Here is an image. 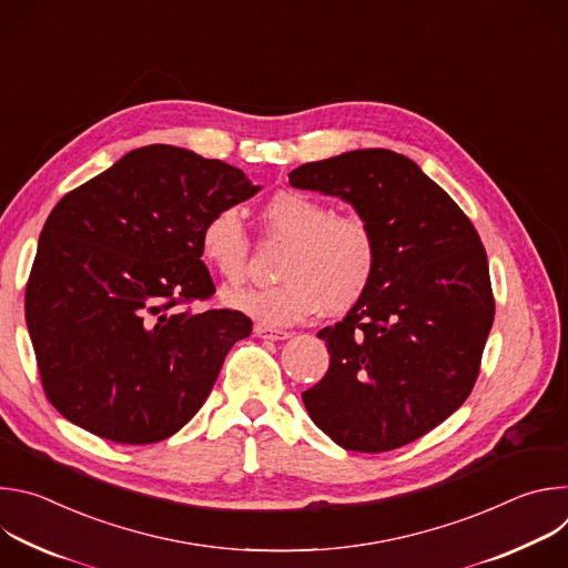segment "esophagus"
Segmentation results:
<instances>
[{
  "mask_svg": "<svg viewBox=\"0 0 568 568\" xmlns=\"http://www.w3.org/2000/svg\"><path fill=\"white\" fill-rule=\"evenodd\" d=\"M254 333H256V337H261V339H270V342H283V339H287L290 337V333L287 331H278V328H270V326H258L254 328Z\"/></svg>",
  "mask_w": 568,
  "mask_h": 568,
  "instance_id": "esophagus-1",
  "label": "esophagus"
}]
</instances>
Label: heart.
I'll return each mask as SVG.
<instances>
[{"label": "heart", "instance_id": "heart-1", "mask_svg": "<svg viewBox=\"0 0 568 568\" xmlns=\"http://www.w3.org/2000/svg\"><path fill=\"white\" fill-rule=\"evenodd\" d=\"M265 231L285 240L278 256V283L242 287L226 303L267 326H292L323 310L344 314L371 290L379 242L371 222L333 209L301 191H278L261 209ZM200 256L226 283L242 281L250 263V235L231 206L213 211L200 229Z\"/></svg>", "mask_w": 568, "mask_h": 568}]
</instances>
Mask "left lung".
<instances>
[{
    "mask_svg": "<svg viewBox=\"0 0 568 568\" xmlns=\"http://www.w3.org/2000/svg\"><path fill=\"white\" fill-rule=\"evenodd\" d=\"M290 184L346 200L379 242L368 294L318 331L331 368L303 390L305 409L344 449L409 445L449 418L478 377L495 321L480 237L458 204L393 150L312 161Z\"/></svg>",
    "mask_w": 568,
    "mask_h": 568,
    "instance_id": "left-lung-1",
    "label": "left lung"
}]
</instances>
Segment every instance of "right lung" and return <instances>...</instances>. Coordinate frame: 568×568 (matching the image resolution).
Instances as JSON below:
<instances>
[{
    "instance_id": "obj_1",
    "label": "right lung",
    "mask_w": 568,
    "mask_h": 568,
    "mask_svg": "<svg viewBox=\"0 0 568 568\" xmlns=\"http://www.w3.org/2000/svg\"><path fill=\"white\" fill-rule=\"evenodd\" d=\"M258 191L220 159L154 143L53 206L24 312L42 388L69 423L150 445L200 412L226 353L252 333L237 310L193 312L215 294L200 229Z\"/></svg>"
}]
</instances>
